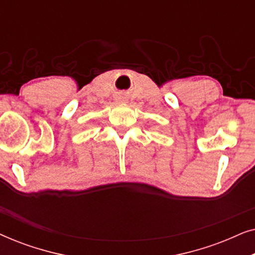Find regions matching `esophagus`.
<instances>
[{
  "label": "esophagus",
  "mask_w": 255,
  "mask_h": 255,
  "mask_svg": "<svg viewBox=\"0 0 255 255\" xmlns=\"http://www.w3.org/2000/svg\"><path fill=\"white\" fill-rule=\"evenodd\" d=\"M120 101H122V100H120Z\"/></svg>",
  "instance_id": "34e87169"
}]
</instances>
